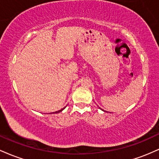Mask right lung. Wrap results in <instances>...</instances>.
Masks as SVG:
<instances>
[{
	"instance_id": "add662e5",
	"label": "right lung",
	"mask_w": 159,
	"mask_h": 159,
	"mask_svg": "<svg viewBox=\"0 0 159 159\" xmlns=\"http://www.w3.org/2000/svg\"><path fill=\"white\" fill-rule=\"evenodd\" d=\"M63 109H64V108L61 109V110H60V111H56V112H55V113H59V112H61V111H63ZM54 112H53V114H54Z\"/></svg>"
}]
</instances>
